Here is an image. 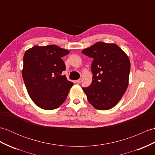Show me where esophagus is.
<instances>
[{"instance_id":"obj_1","label":"esophagus","mask_w":155,"mask_h":155,"mask_svg":"<svg viewBox=\"0 0 155 155\" xmlns=\"http://www.w3.org/2000/svg\"><path fill=\"white\" fill-rule=\"evenodd\" d=\"M81 81H82V78H79L78 80L76 81V82H77V83H78V84H80L81 82Z\"/></svg>"}]
</instances>
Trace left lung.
<instances>
[{"label": "left lung", "mask_w": 155, "mask_h": 155, "mask_svg": "<svg viewBox=\"0 0 155 155\" xmlns=\"http://www.w3.org/2000/svg\"><path fill=\"white\" fill-rule=\"evenodd\" d=\"M82 53L93 59L92 81L82 87L88 102L97 110H110L126 91L130 61L126 54L114 44L98 42Z\"/></svg>", "instance_id": "1"}]
</instances>
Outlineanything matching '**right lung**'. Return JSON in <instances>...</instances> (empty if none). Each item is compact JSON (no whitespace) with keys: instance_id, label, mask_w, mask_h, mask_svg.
Returning a JSON list of instances; mask_svg holds the SVG:
<instances>
[{"instance_id":"obj_1","label":"right lung","mask_w":155,"mask_h":155,"mask_svg":"<svg viewBox=\"0 0 155 155\" xmlns=\"http://www.w3.org/2000/svg\"><path fill=\"white\" fill-rule=\"evenodd\" d=\"M68 50L55 45H38L25 52L22 77L29 96L42 109H56L66 100L73 82L62 75L66 67L62 57Z\"/></svg>"}]
</instances>
